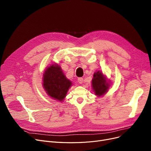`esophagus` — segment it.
I'll list each match as a JSON object with an SVG mask.
<instances>
[{
	"label": "esophagus",
	"instance_id": "34e87169",
	"mask_svg": "<svg viewBox=\"0 0 151 151\" xmlns=\"http://www.w3.org/2000/svg\"><path fill=\"white\" fill-rule=\"evenodd\" d=\"M78 81L80 84H82L83 83V78H78Z\"/></svg>",
	"mask_w": 151,
	"mask_h": 151
}]
</instances>
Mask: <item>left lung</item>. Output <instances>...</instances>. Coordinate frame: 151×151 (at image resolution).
Wrapping results in <instances>:
<instances>
[{"instance_id": "left-lung-1", "label": "left lung", "mask_w": 151, "mask_h": 151, "mask_svg": "<svg viewBox=\"0 0 151 151\" xmlns=\"http://www.w3.org/2000/svg\"><path fill=\"white\" fill-rule=\"evenodd\" d=\"M92 84L95 93L98 96L104 95L107 92L109 86L104 75L99 71L93 74Z\"/></svg>"}]
</instances>
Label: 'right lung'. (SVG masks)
<instances>
[{
	"label": "right lung",
	"instance_id": "right-lung-1",
	"mask_svg": "<svg viewBox=\"0 0 151 151\" xmlns=\"http://www.w3.org/2000/svg\"><path fill=\"white\" fill-rule=\"evenodd\" d=\"M43 88L51 97L62 101L71 85L58 65L49 67L43 74Z\"/></svg>",
	"mask_w": 151,
	"mask_h": 151
}]
</instances>
